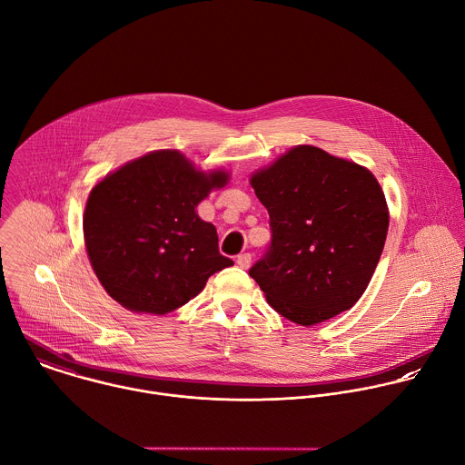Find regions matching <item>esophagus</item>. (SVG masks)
Listing matches in <instances>:
<instances>
[{"instance_id": "esophagus-1", "label": "esophagus", "mask_w": 465, "mask_h": 465, "mask_svg": "<svg viewBox=\"0 0 465 465\" xmlns=\"http://www.w3.org/2000/svg\"><path fill=\"white\" fill-rule=\"evenodd\" d=\"M237 264H239V268H242V270L250 268V264H252V255H250V253H241V255L237 257Z\"/></svg>"}]
</instances>
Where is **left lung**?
Listing matches in <instances>:
<instances>
[{
    "instance_id": "8db88e82",
    "label": "left lung",
    "mask_w": 465,
    "mask_h": 465,
    "mask_svg": "<svg viewBox=\"0 0 465 465\" xmlns=\"http://www.w3.org/2000/svg\"><path fill=\"white\" fill-rule=\"evenodd\" d=\"M272 241L250 268L270 306L313 326L350 310L384 250L390 213L375 175L317 146H297L252 177Z\"/></svg>"
}]
</instances>
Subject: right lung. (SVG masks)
I'll use <instances>...</instances> for the list:
<instances>
[{
	"instance_id": "obj_1",
	"label": "right lung",
	"mask_w": 465,
	"mask_h": 465,
	"mask_svg": "<svg viewBox=\"0 0 465 465\" xmlns=\"http://www.w3.org/2000/svg\"><path fill=\"white\" fill-rule=\"evenodd\" d=\"M226 181L224 172H199L175 150L146 153L106 175L90 192L83 232L108 295L132 312L164 315L232 266L215 226L195 213Z\"/></svg>"
}]
</instances>
